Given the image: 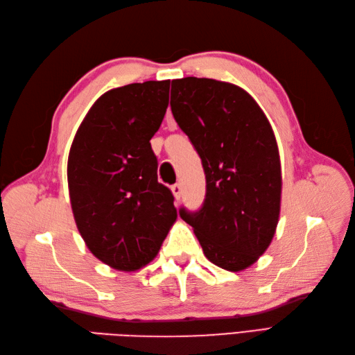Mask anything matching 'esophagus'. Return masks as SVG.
<instances>
[{
  "label": "esophagus",
  "instance_id": "esophagus-1",
  "mask_svg": "<svg viewBox=\"0 0 355 355\" xmlns=\"http://www.w3.org/2000/svg\"><path fill=\"white\" fill-rule=\"evenodd\" d=\"M171 192H173V196H175V198L176 200H179L180 198V196H182V187H180V184H175V185H171Z\"/></svg>",
  "mask_w": 355,
  "mask_h": 355
}]
</instances>
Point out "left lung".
I'll list each match as a JSON object with an SVG mask.
<instances>
[{
	"label": "left lung",
	"instance_id": "8db88e82",
	"mask_svg": "<svg viewBox=\"0 0 355 355\" xmlns=\"http://www.w3.org/2000/svg\"><path fill=\"white\" fill-rule=\"evenodd\" d=\"M171 112L198 153L206 198L179 210L207 259L227 271L253 265L280 216L282 164L272 127L239 85L211 78L171 81Z\"/></svg>",
	"mask_w": 355,
	"mask_h": 355
}]
</instances>
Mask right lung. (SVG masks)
<instances>
[{"instance_id":"1","label":"right lung","mask_w":355,"mask_h":355,"mask_svg":"<svg viewBox=\"0 0 355 355\" xmlns=\"http://www.w3.org/2000/svg\"><path fill=\"white\" fill-rule=\"evenodd\" d=\"M170 80L102 94L85 115L68 157L75 223L89 250L118 271L151 262L176 222L171 191L157 178L151 137L168 105Z\"/></svg>"}]
</instances>
